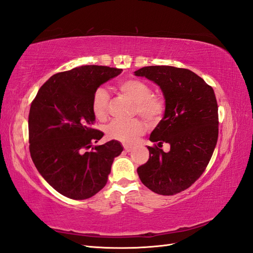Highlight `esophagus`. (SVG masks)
Wrapping results in <instances>:
<instances>
[{
	"label": "esophagus",
	"mask_w": 253,
	"mask_h": 253,
	"mask_svg": "<svg viewBox=\"0 0 253 253\" xmlns=\"http://www.w3.org/2000/svg\"><path fill=\"white\" fill-rule=\"evenodd\" d=\"M124 148H125V151H126V152H127V153L132 151V147H129V145L125 144V145H124Z\"/></svg>",
	"instance_id": "1"
}]
</instances>
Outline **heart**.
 <instances>
[{"label":"heart","mask_w":253,"mask_h":253,"mask_svg":"<svg viewBox=\"0 0 253 253\" xmlns=\"http://www.w3.org/2000/svg\"><path fill=\"white\" fill-rule=\"evenodd\" d=\"M119 90L135 103L136 112L148 121H156L164 112V102L160 98L152 95L148 84L140 80L128 79L119 84ZM109 93L105 88L99 87L91 99V109L95 117L102 119L105 116L109 103ZM144 131V126L138 119L114 120L106 126V136L111 139L125 143L134 142Z\"/></svg>","instance_id":"1"}]
</instances>
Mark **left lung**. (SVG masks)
Returning <instances> with one entry per match:
<instances>
[{"mask_svg":"<svg viewBox=\"0 0 253 253\" xmlns=\"http://www.w3.org/2000/svg\"><path fill=\"white\" fill-rule=\"evenodd\" d=\"M137 77L154 82L165 98V114L150 135L158 147L170 144L166 153L148 147L150 158L137 173L145 187L160 195L188 189L208 166L218 137L215 94L195 73L173 66H144Z\"/></svg>","mask_w":253,"mask_h":253,"instance_id":"1","label":"left lung"}]
</instances>
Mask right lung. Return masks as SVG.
I'll return each instance as SVG.
<instances>
[{"label":"right lung","mask_w":253,"mask_h":253,"mask_svg":"<svg viewBox=\"0 0 253 253\" xmlns=\"http://www.w3.org/2000/svg\"><path fill=\"white\" fill-rule=\"evenodd\" d=\"M121 68L83 65L58 73L45 82L30 106L29 151L42 177L72 200H86L108 182L114 158L124 147L111 140L93 147L103 133L93 127L91 99ZM92 148L91 151L87 149Z\"/></svg>","instance_id":"1"}]
</instances>
